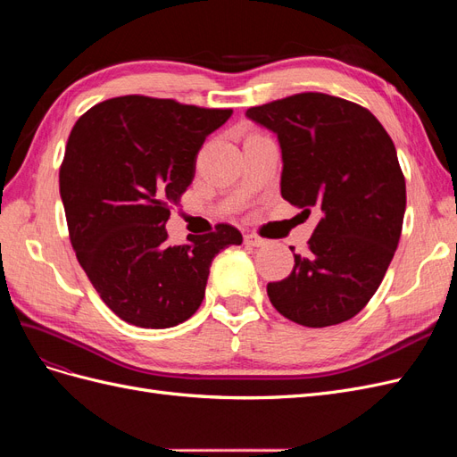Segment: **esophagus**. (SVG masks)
Segmentation results:
<instances>
[{
  "label": "esophagus",
  "instance_id": "esophagus-1",
  "mask_svg": "<svg viewBox=\"0 0 457 457\" xmlns=\"http://www.w3.org/2000/svg\"><path fill=\"white\" fill-rule=\"evenodd\" d=\"M244 242H245L247 245H252V247H265V245L269 244V240L257 237V234H253V232L245 234V237H244Z\"/></svg>",
  "mask_w": 457,
  "mask_h": 457
}]
</instances>
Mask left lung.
I'll use <instances>...</instances> for the list:
<instances>
[{
	"label": "left lung",
	"instance_id": "8db88e82",
	"mask_svg": "<svg viewBox=\"0 0 457 457\" xmlns=\"http://www.w3.org/2000/svg\"><path fill=\"white\" fill-rule=\"evenodd\" d=\"M245 116L278 135L282 198L318 215L292 274L267 286L272 307L307 328L349 320L378 292L403 232L406 181L393 139L368 108L326 93H297Z\"/></svg>",
	"mask_w": 457,
	"mask_h": 457
}]
</instances>
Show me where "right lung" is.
Instances as JSON below:
<instances>
[{
  "label": "right lung",
  "mask_w": 457,
  "mask_h": 457,
  "mask_svg": "<svg viewBox=\"0 0 457 457\" xmlns=\"http://www.w3.org/2000/svg\"><path fill=\"white\" fill-rule=\"evenodd\" d=\"M230 108L126 95L95 104L68 137L59 171L68 234L96 294L121 320L171 328L198 311L213 257L237 227L171 245L165 223L195 179L205 137Z\"/></svg>",
  "instance_id": "1"
}]
</instances>
